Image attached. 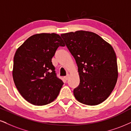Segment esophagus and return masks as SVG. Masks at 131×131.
<instances>
[{"mask_svg": "<svg viewBox=\"0 0 131 131\" xmlns=\"http://www.w3.org/2000/svg\"><path fill=\"white\" fill-rule=\"evenodd\" d=\"M64 79H65L66 80H67L69 79V75H67L66 76V77H64Z\"/></svg>", "mask_w": 131, "mask_h": 131, "instance_id": "1", "label": "esophagus"}]
</instances>
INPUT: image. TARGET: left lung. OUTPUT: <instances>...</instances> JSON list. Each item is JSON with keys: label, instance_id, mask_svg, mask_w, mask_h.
<instances>
[{"label": "left lung", "instance_id": "left-lung-1", "mask_svg": "<svg viewBox=\"0 0 131 131\" xmlns=\"http://www.w3.org/2000/svg\"><path fill=\"white\" fill-rule=\"evenodd\" d=\"M61 36L78 68L80 83L73 90L75 98L89 106L103 103L114 90L118 78L114 48L93 32L81 30Z\"/></svg>", "mask_w": 131, "mask_h": 131}]
</instances>
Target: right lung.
<instances>
[{"label": "right lung", "mask_w": 131, "mask_h": 131, "mask_svg": "<svg viewBox=\"0 0 131 131\" xmlns=\"http://www.w3.org/2000/svg\"><path fill=\"white\" fill-rule=\"evenodd\" d=\"M59 46L64 47L65 43L57 34H36L16 51L13 69L14 84L22 97L32 104L51 103L64 84L56 76L51 62Z\"/></svg>", "instance_id": "obj_1"}]
</instances>
